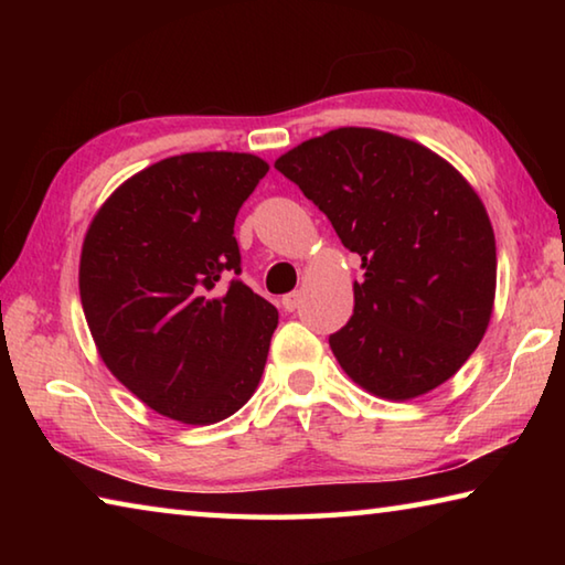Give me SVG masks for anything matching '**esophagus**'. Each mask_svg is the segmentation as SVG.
Masks as SVG:
<instances>
[{
	"mask_svg": "<svg viewBox=\"0 0 565 565\" xmlns=\"http://www.w3.org/2000/svg\"><path fill=\"white\" fill-rule=\"evenodd\" d=\"M299 301H301V294L299 291H291V294L284 296L281 306H284L286 311H296V309H299Z\"/></svg>",
	"mask_w": 565,
	"mask_h": 565,
	"instance_id": "esophagus-1",
	"label": "esophagus"
}]
</instances>
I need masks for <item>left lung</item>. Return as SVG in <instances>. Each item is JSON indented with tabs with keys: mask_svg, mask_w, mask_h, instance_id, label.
Here are the masks:
<instances>
[{
	"mask_svg": "<svg viewBox=\"0 0 565 565\" xmlns=\"http://www.w3.org/2000/svg\"><path fill=\"white\" fill-rule=\"evenodd\" d=\"M361 256L353 317L329 337L371 394L406 401L451 379L481 343L495 294V238L471 184L431 149L343 127L276 159Z\"/></svg>",
	"mask_w": 565,
	"mask_h": 565,
	"instance_id": "1",
	"label": "left lung"
}]
</instances>
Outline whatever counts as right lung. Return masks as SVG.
<instances>
[{
    "mask_svg": "<svg viewBox=\"0 0 565 565\" xmlns=\"http://www.w3.org/2000/svg\"><path fill=\"white\" fill-rule=\"evenodd\" d=\"M269 164L236 151L134 174L82 246L84 317L107 369L157 414L216 424L259 386L279 311L238 279L234 222Z\"/></svg>",
    "mask_w": 565,
    "mask_h": 565,
    "instance_id": "add662e5",
    "label": "right lung"
}]
</instances>
